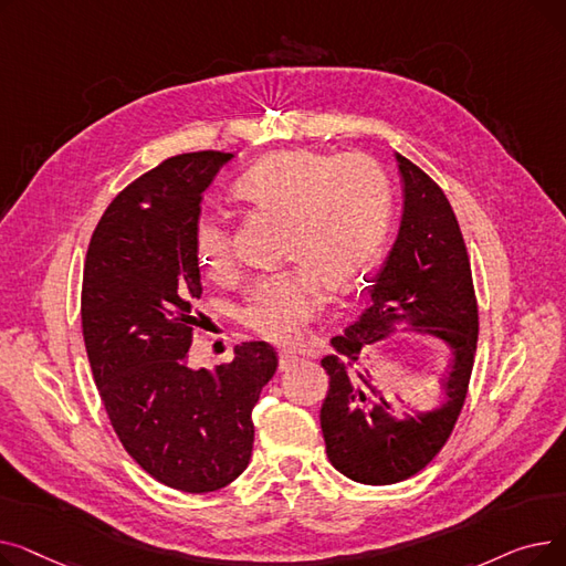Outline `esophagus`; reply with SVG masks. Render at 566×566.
Returning <instances> with one entry per match:
<instances>
[{
	"label": "esophagus",
	"mask_w": 566,
	"mask_h": 566,
	"mask_svg": "<svg viewBox=\"0 0 566 566\" xmlns=\"http://www.w3.org/2000/svg\"><path fill=\"white\" fill-rule=\"evenodd\" d=\"M295 363H298V355L291 353V350H280V369L282 371L291 369Z\"/></svg>",
	"instance_id": "34e87169"
}]
</instances>
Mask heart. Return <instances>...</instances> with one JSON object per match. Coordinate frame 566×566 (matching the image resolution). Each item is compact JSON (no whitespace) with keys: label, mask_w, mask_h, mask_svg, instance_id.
<instances>
[{"label":"heart","mask_w":566,"mask_h":566,"mask_svg":"<svg viewBox=\"0 0 566 566\" xmlns=\"http://www.w3.org/2000/svg\"><path fill=\"white\" fill-rule=\"evenodd\" d=\"M235 197L286 224L284 256L303 265L254 284L241 312L261 337L291 344L321 307L318 284L344 293L378 256L390 222L388 178L367 156L328 160L312 151H284L238 178ZM195 250L206 273H227L231 238L224 220H203Z\"/></svg>","instance_id":"b5f03b06"}]
</instances>
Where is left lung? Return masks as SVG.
<instances>
[{"mask_svg": "<svg viewBox=\"0 0 566 566\" xmlns=\"http://www.w3.org/2000/svg\"><path fill=\"white\" fill-rule=\"evenodd\" d=\"M395 158L403 195L395 245L369 286V307L333 337L337 353L321 360L331 376L321 406L325 452L348 480L369 486L412 478L448 442L465 401L480 328L470 259L452 206L418 165ZM399 327L451 348L443 401L436 409L397 416L370 375L354 367L369 345Z\"/></svg>", "mask_w": 566, "mask_h": 566, "instance_id": "obj_1", "label": "left lung"}]
</instances>
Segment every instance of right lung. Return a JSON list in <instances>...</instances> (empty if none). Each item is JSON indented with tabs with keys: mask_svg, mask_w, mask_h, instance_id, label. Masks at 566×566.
Listing matches in <instances>:
<instances>
[{
	"mask_svg": "<svg viewBox=\"0 0 566 566\" xmlns=\"http://www.w3.org/2000/svg\"><path fill=\"white\" fill-rule=\"evenodd\" d=\"M231 154L174 156L107 206L82 277V335L107 418L126 452L160 484L208 493L252 457V408L277 369L265 342L192 369L201 295L195 250L201 195Z\"/></svg>",
	"mask_w": 566,
	"mask_h": 566,
	"instance_id": "right-lung-1",
	"label": "right lung"
}]
</instances>
